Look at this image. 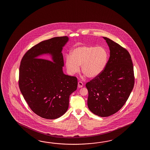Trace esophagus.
<instances>
[{"label": "esophagus", "instance_id": "esophagus-1", "mask_svg": "<svg viewBox=\"0 0 150 150\" xmlns=\"http://www.w3.org/2000/svg\"><path fill=\"white\" fill-rule=\"evenodd\" d=\"M83 83L82 82L79 81L78 83V88H81V87H83Z\"/></svg>", "mask_w": 150, "mask_h": 150}]
</instances>
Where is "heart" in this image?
I'll return each mask as SVG.
<instances>
[{
	"label": "heart",
	"instance_id": "1",
	"mask_svg": "<svg viewBox=\"0 0 150 150\" xmlns=\"http://www.w3.org/2000/svg\"><path fill=\"white\" fill-rule=\"evenodd\" d=\"M108 52L103 47L82 45L74 48L70 56L65 58V66L69 74L74 75L79 71L89 78L99 76L104 71L108 61Z\"/></svg>",
	"mask_w": 150,
	"mask_h": 150
}]
</instances>
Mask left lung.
<instances>
[{"label": "left lung", "mask_w": 150, "mask_h": 150, "mask_svg": "<svg viewBox=\"0 0 150 150\" xmlns=\"http://www.w3.org/2000/svg\"><path fill=\"white\" fill-rule=\"evenodd\" d=\"M110 50L104 71L86 84L87 105L100 117L113 115L125 103L134 88V67L129 52L118 43L103 37Z\"/></svg>", "instance_id": "left-lung-1"}]
</instances>
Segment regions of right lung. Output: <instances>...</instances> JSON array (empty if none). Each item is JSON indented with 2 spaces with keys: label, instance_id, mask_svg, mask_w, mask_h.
Listing matches in <instances>:
<instances>
[{
  "label": "right lung",
  "instance_id": "obj_1",
  "mask_svg": "<svg viewBox=\"0 0 150 150\" xmlns=\"http://www.w3.org/2000/svg\"><path fill=\"white\" fill-rule=\"evenodd\" d=\"M67 36L41 42L23 56L19 69L20 91L32 111L46 119L59 118L67 111L69 97L76 89L77 78L64 74L63 47ZM49 54L52 61L41 59Z\"/></svg>",
  "mask_w": 150,
  "mask_h": 150
}]
</instances>
